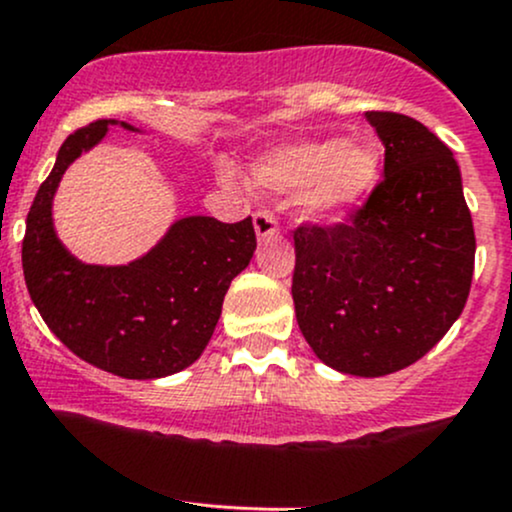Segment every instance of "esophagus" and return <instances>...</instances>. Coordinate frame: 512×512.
Returning a JSON list of instances; mask_svg holds the SVG:
<instances>
[{
	"label": "esophagus",
	"instance_id": "obj_1",
	"mask_svg": "<svg viewBox=\"0 0 512 512\" xmlns=\"http://www.w3.org/2000/svg\"><path fill=\"white\" fill-rule=\"evenodd\" d=\"M252 223H255V235L260 243H267V240L277 238L279 226L277 221H274V216H269L265 211H257L255 216H252Z\"/></svg>",
	"mask_w": 512,
	"mask_h": 512
}]
</instances>
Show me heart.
<instances>
[{
	"label": "heart",
	"mask_w": 512,
	"mask_h": 512,
	"mask_svg": "<svg viewBox=\"0 0 512 512\" xmlns=\"http://www.w3.org/2000/svg\"><path fill=\"white\" fill-rule=\"evenodd\" d=\"M384 150L372 136L296 140L255 157L250 184L269 194L301 192V209L316 223H340L379 187Z\"/></svg>",
	"instance_id": "heart-1"
}]
</instances>
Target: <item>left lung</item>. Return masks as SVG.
Returning a JSON list of instances; mask_svg holds the SVG:
<instances>
[{
    "mask_svg": "<svg viewBox=\"0 0 512 512\" xmlns=\"http://www.w3.org/2000/svg\"><path fill=\"white\" fill-rule=\"evenodd\" d=\"M364 116L384 182L345 226L296 230L291 296L320 362L372 379L411 367L462 316L476 238L452 150L411 116Z\"/></svg>",
    "mask_w": 512,
    "mask_h": 512,
    "instance_id": "left-lung-1",
    "label": "left lung"
}]
</instances>
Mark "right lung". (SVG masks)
<instances>
[{
	"label": "right lung",
	"mask_w": 512,
	"mask_h": 512,
	"mask_svg": "<svg viewBox=\"0 0 512 512\" xmlns=\"http://www.w3.org/2000/svg\"><path fill=\"white\" fill-rule=\"evenodd\" d=\"M101 119L65 140L26 218L24 279L33 306L67 350L123 379H162L187 369L209 345L230 282L255 255L252 218H177L145 255L126 265H87L60 243L53 199L67 167L97 148Z\"/></svg>",
	"instance_id": "right-lung-1"
}]
</instances>
